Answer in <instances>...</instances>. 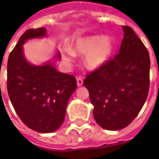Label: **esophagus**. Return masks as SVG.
<instances>
[{"label":"esophagus","mask_w":159,"mask_h":159,"mask_svg":"<svg viewBox=\"0 0 159 159\" xmlns=\"http://www.w3.org/2000/svg\"><path fill=\"white\" fill-rule=\"evenodd\" d=\"M76 83H77V86H82L83 83V78H82V77H80V76L76 77Z\"/></svg>","instance_id":"1"}]
</instances>
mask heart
<instances>
[{"label":"heart","instance_id":"obj_1","mask_svg":"<svg viewBox=\"0 0 159 159\" xmlns=\"http://www.w3.org/2000/svg\"><path fill=\"white\" fill-rule=\"evenodd\" d=\"M113 48V42L109 36H91L80 38L73 46V52L86 53L84 65L91 70L98 69L103 66L109 59ZM74 53L66 51L62 54L63 60L66 63L72 61Z\"/></svg>","mask_w":159,"mask_h":159}]
</instances>
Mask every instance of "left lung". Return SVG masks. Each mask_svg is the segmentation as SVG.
I'll list each match as a JSON object with an SVG mask.
<instances>
[{"label":"left lung","instance_id":"left-lung-1","mask_svg":"<svg viewBox=\"0 0 159 159\" xmlns=\"http://www.w3.org/2000/svg\"><path fill=\"white\" fill-rule=\"evenodd\" d=\"M123 29L119 52L83 81L93 106V117L107 130L129 125L146 102L150 86L149 52L131 27Z\"/></svg>","mask_w":159,"mask_h":159}]
</instances>
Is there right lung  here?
<instances>
[{
    "mask_svg": "<svg viewBox=\"0 0 159 159\" xmlns=\"http://www.w3.org/2000/svg\"><path fill=\"white\" fill-rule=\"evenodd\" d=\"M46 32L45 28L27 30L7 60V87L12 107L26 126L40 133H51L62 125L68 100L76 89L75 76L59 72L50 62L36 66L26 61L23 44ZM60 57L57 53L56 58Z\"/></svg>",
    "mask_w": 159,
    "mask_h": 159,
    "instance_id": "right-lung-1",
    "label": "right lung"
}]
</instances>
